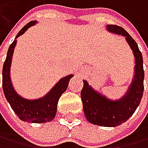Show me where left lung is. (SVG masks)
I'll return each instance as SVG.
<instances>
[{
	"mask_svg": "<svg viewBox=\"0 0 148 148\" xmlns=\"http://www.w3.org/2000/svg\"><path fill=\"white\" fill-rule=\"evenodd\" d=\"M108 32L125 37L135 56V75L125 95L118 100H110L91 87L84 80L81 98L87 121L96 125L113 127L125 123L139 106L144 92V68L142 53L137 43L124 28L117 25L106 26Z\"/></svg>",
	"mask_w": 148,
	"mask_h": 148,
	"instance_id": "obj_1",
	"label": "left lung"
}]
</instances>
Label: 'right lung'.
Segmentation results:
<instances>
[{
	"label": "right lung",
	"mask_w": 148,
	"mask_h": 148,
	"mask_svg": "<svg viewBox=\"0 0 148 148\" xmlns=\"http://www.w3.org/2000/svg\"><path fill=\"white\" fill-rule=\"evenodd\" d=\"M36 23V21H32L26 24L18 32L15 39L9 47L6 60L3 64V68H2V89H3V93L7 101L21 120L28 123L41 124L50 122L55 117L58 100L67 89L70 79L73 75H69L60 79L59 82L51 89V91L41 98L29 100L23 98L16 93V91L12 86L10 75L12 54L17 42L16 39L20 35L23 34L31 26H34Z\"/></svg>",
	"instance_id": "obj_1"
}]
</instances>
